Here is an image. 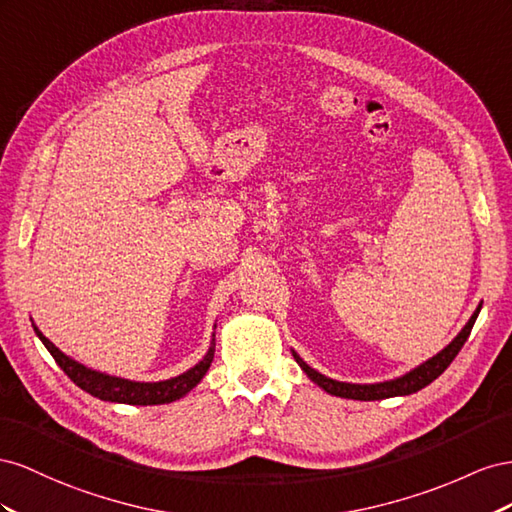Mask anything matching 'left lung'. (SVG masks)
I'll return each instance as SVG.
<instances>
[{"label": "left lung", "mask_w": 512, "mask_h": 512, "mask_svg": "<svg viewBox=\"0 0 512 512\" xmlns=\"http://www.w3.org/2000/svg\"><path fill=\"white\" fill-rule=\"evenodd\" d=\"M480 309H483V304L476 306V311L472 313L470 319H467V324L463 326V330L442 349L440 354H435L433 358L418 364L416 369L407 371L405 375H399V377H394V379H386V382H377V384L337 382V379L321 375L319 371L309 367V364H306L294 352V349H291V354H294L296 362L300 364V369L306 373V377H309L311 382H315L319 388H324L328 394H334V397L356 399V401H379V399H390V397H407V394H414V392L422 390L425 386H429L433 379H437L448 369V364L455 360V356L461 352L463 343L467 341V337H470V332L474 328V321H476Z\"/></svg>", "instance_id": "left-lung-1"}]
</instances>
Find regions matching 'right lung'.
Segmentation results:
<instances>
[{
	"label": "right lung",
	"mask_w": 512,
	"mask_h": 512,
	"mask_svg": "<svg viewBox=\"0 0 512 512\" xmlns=\"http://www.w3.org/2000/svg\"><path fill=\"white\" fill-rule=\"evenodd\" d=\"M34 330L38 334V339L42 341L49 349V354L55 358V362L60 364V369L75 382L81 390L90 392L92 397L100 399V401H111V403H126V405H163V403H171L182 399L184 394L191 392L203 375L208 373L210 364L214 360V334H212V343L210 349L206 352L195 367H191L188 371H184L178 377L171 379H163V382H133V379H124V377H115V375H107L94 371L85 364L72 360L70 356H66L62 349H57L45 334H42L36 324Z\"/></svg>",
	"instance_id": "right-lung-1"
}]
</instances>
